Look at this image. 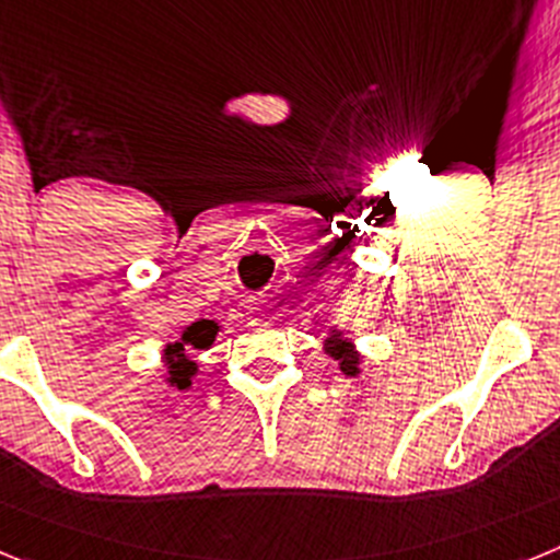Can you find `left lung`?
Wrapping results in <instances>:
<instances>
[{
  "label": "left lung",
  "instance_id": "1",
  "mask_svg": "<svg viewBox=\"0 0 560 560\" xmlns=\"http://www.w3.org/2000/svg\"><path fill=\"white\" fill-rule=\"evenodd\" d=\"M323 353L330 355V359L339 364V370H341V375H345V378H359V375H361V364H364V355L359 353L355 341L348 339V334H345L339 325H334V328L328 330V336H325Z\"/></svg>",
  "mask_w": 560,
  "mask_h": 560
}]
</instances>
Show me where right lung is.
I'll return each mask as SVG.
<instances>
[{"label":"right lung","mask_w":560,"mask_h":560,"mask_svg":"<svg viewBox=\"0 0 560 560\" xmlns=\"http://www.w3.org/2000/svg\"><path fill=\"white\" fill-rule=\"evenodd\" d=\"M219 330L221 325L215 319H199V323L187 325L179 334V339L167 341L165 348H162V364H165L162 381H165L167 387H192V378L199 373V364L192 361V350H210Z\"/></svg>","instance_id":"right-lung-1"}]
</instances>
